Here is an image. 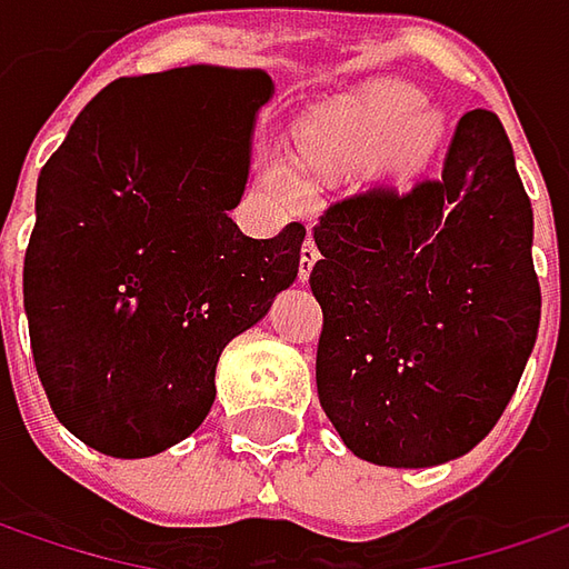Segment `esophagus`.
I'll return each mask as SVG.
<instances>
[{"mask_svg": "<svg viewBox=\"0 0 569 569\" xmlns=\"http://www.w3.org/2000/svg\"><path fill=\"white\" fill-rule=\"evenodd\" d=\"M321 258L318 254V248H315V241H311V236L306 238V244H302V251H299V280L302 283H309V273H311V267H315V260Z\"/></svg>", "mask_w": 569, "mask_h": 569, "instance_id": "34e87169", "label": "esophagus"}]
</instances>
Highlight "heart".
<instances>
[{
    "instance_id": "heart-1",
    "label": "heart",
    "mask_w": 569,
    "mask_h": 569,
    "mask_svg": "<svg viewBox=\"0 0 569 569\" xmlns=\"http://www.w3.org/2000/svg\"><path fill=\"white\" fill-rule=\"evenodd\" d=\"M442 142V117L423 111V94L401 82H376L333 104L302 133L306 164L315 174H340L382 157L385 174L410 178L427 168ZM267 184L289 203L309 200V181L289 164L270 161Z\"/></svg>"
}]
</instances>
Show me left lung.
I'll use <instances>...</instances> for the list:
<instances>
[{"label":"left lung","mask_w":569,"mask_h":569,"mask_svg":"<svg viewBox=\"0 0 569 569\" xmlns=\"http://www.w3.org/2000/svg\"><path fill=\"white\" fill-rule=\"evenodd\" d=\"M318 401L353 456L430 468L471 452L529 362L541 286L507 130L468 111L442 174L369 187L315 226Z\"/></svg>","instance_id":"left-lung-1"}]
</instances>
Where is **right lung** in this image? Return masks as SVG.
<instances>
[{
  "label": "right lung",
  "mask_w": 569,
  "mask_h": 569,
  "mask_svg": "<svg viewBox=\"0 0 569 569\" xmlns=\"http://www.w3.org/2000/svg\"><path fill=\"white\" fill-rule=\"evenodd\" d=\"M263 69L117 79L40 168L24 254L31 353L66 430L146 458L197 430L226 343L299 273L306 226L248 238L238 207Z\"/></svg>",
  "instance_id": "add662e5"
}]
</instances>
